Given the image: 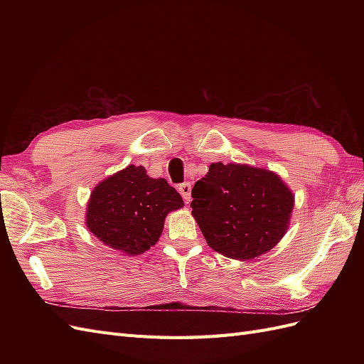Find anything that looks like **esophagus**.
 Returning <instances> with one entry per match:
<instances>
[{"instance_id": "34e87169", "label": "esophagus", "mask_w": 364, "mask_h": 364, "mask_svg": "<svg viewBox=\"0 0 364 364\" xmlns=\"http://www.w3.org/2000/svg\"><path fill=\"white\" fill-rule=\"evenodd\" d=\"M179 193L183 197L185 203L191 202V183L190 182H183L179 185Z\"/></svg>"}]
</instances>
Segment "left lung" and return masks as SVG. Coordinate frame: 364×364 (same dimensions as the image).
Instances as JSON below:
<instances>
[{
  "mask_svg": "<svg viewBox=\"0 0 364 364\" xmlns=\"http://www.w3.org/2000/svg\"><path fill=\"white\" fill-rule=\"evenodd\" d=\"M193 215L209 247L247 261L287 232L293 193L277 173L246 164H211L191 191Z\"/></svg>",
  "mask_w": 364,
  "mask_h": 364,
  "instance_id": "left-lung-1",
  "label": "left lung"
}]
</instances>
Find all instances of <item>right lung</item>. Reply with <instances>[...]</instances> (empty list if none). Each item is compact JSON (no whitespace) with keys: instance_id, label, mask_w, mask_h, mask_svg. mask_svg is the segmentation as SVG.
Returning <instances> with one entry per match:
<instances>
[{"instance_id":"right-lung-1","label":"right lung","mask_w":364,"mask_h":364,"mask_svg":"<svg viewBox=\"0 0 364 364\" xmlns=\"http://www.w3.org/2000/svg\"><path fill=\"white\" fill-rule=\"evenodd\" d=\"M182 206L167 181L151 179L142 165H127L95 186L86 226L106 246L139 255L158 243L167 214Z\"/></svg>"}]
</instances>
